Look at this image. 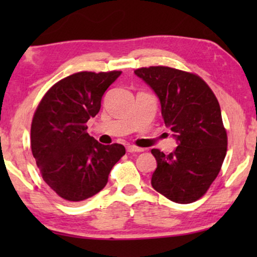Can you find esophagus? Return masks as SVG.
Here are the masks:
<instances>
[{
  "mask_svg": "<svg viewBox=\"0 0 257 257\" xmlns=\"http://www.w3.org/2000/svg\"><path fill=\"white\" fill-rule=\"evenodd\" d=\"M126 151H127V152H130V153H132V152H143L144 149H140V147H137L135 145H130V146L126 147Z\"/></svg>",
  "mask_w": 257,
  "mask_h": 257,
  "instance_id": "obj_1",
  "label": "esophagus"
}]
</instances>
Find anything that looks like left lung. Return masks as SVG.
I'll return each instance as SVG.
<instances>
[{
    "instance_id": "obj_1",
    "label": "left lung",
    "mask_w": 257,
    "mask_h": 257,
    "mask_svg": "<svg viewBox=\"0 0 257 257\" xmlns=\"http://www.w3.org/2000/svg\"><path fill=\"white\" fill-rule=\"evenodd\" d=\"M135 73L159 98L165 125L178 144L170 154L151 151L157 160L152 187L173 202H194L208 191L226 157L219 101L194 73L168 66L140 68Z\"/></svg>"
}]
</instances>
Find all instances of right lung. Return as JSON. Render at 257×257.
<instances>
[{"mask_svg": "<svg viewBox=\"0 0 257 257\" xmlns=\"http://www.w3.org/2000/svg\"><path fill=\"white\" fill-rule=\"evenodd\" d=\"M121 71H82L51 86L31 122V152L43 180L58 196L78 202L100 192L125 154L120 144L101 145L86 132L101 97Z\"/></svg>", "mask_w": 257, "mask_h": 257, "instance_id": "1", "label": "right lung"}]
</instances>
